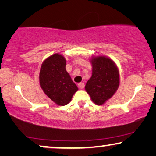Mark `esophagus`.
<instances>
[{
  "label": "esophagus",
  "mask_w": 156,
  "mask_h": 156,
  "mask_svg": "<svg viewBox=\"0 0 156 156\" xmlns=\"http://www.w3.org/2000/svg\"><path fill=\"white\" fill-rule=\"evenodd\" d=\"M78 87L80 89H84V84L83 82H80L78 84Z\"/></svg>",
  "instance_id": "obj_1"
}]
</instances>
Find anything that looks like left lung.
Listing matches in <instances>:
<instances>
[{"label":"left lung","instance_id":"1","mask_svg":"<svg viewBox=\"0 0 156 156\" xmlns=\"http://www.w3.org/2000/svg\"><path fill=\"white\" fill-rule=\"evenodd\" d=\"M92 74L87 81L85 90L94 103L102 105L112 97L119 87V71L112 59L104 56L91 59Z\"/></svg>","mask_w":156,"mask_h":156}]
</instances>
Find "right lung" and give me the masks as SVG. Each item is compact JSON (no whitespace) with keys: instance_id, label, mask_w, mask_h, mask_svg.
I'll return each instance as SVG.
<instances>
[{"instance_id":"right-lung-1","label":"right lung","mask_w":156,"mask_h":156,"mask_svg":"<svg viewBox=\"0 0 156 156\" xmlns=\"http://www.w3.org/2000/svg\"><path fill=\"white\" fill-rule=\"evenodd\" d=\"M65 67V58L56 53L44 59L40 71V87L53 102L59 106L69 103L78 91Z\"/></svg>"}]
</instances>
